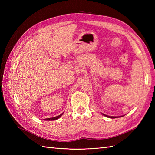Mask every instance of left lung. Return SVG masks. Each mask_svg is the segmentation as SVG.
Masks as SVG:
<instances>
[{"label": "left lung", "mask_w": 155, "mask_h": 155, "mask_svg": "<svg viewBox=\"0 0 155 155\" xmlns=\"http://www.w3.org/2000/svg\"><path fill=\"white\" fill-rule=\"evenodd\" d=\"M102 114L104 115V116H105V117H107L108 118H118V117H110V116H108V115H107V114H104L103 113H102Z\"/></svg>", "instance_id": "obj_1"}]
</instances>
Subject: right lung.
Returning a JSON list of instances; mask_svg holds the SVG:
<instances>
[{"label":"right lung","mask_w":155,"mask_h":155,"mask_svg":"<svg viewBox=\"0 0 155 155\" xmlns=\"http://www.w3.org/2000/svg\"><path fill=\"white\" fill-rule=\"evenodd\" d=\"M62 114H63V113L61 114L60 115H58V116L52 117V118H46V119H44V120H57V119H58V118H60Z\"/></svg>","instance_id":"add662e5"}]
</instances>
